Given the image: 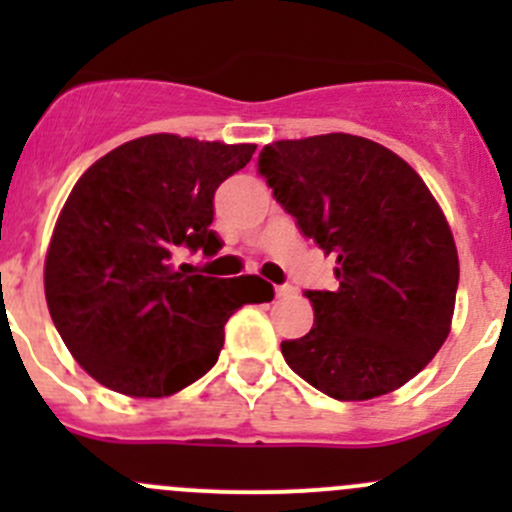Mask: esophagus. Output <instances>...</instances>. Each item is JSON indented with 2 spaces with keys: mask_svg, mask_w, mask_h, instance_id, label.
Listing matches in <instances>:
<instances>
[{
  "mask_svg": "<svg viewBox=\"0 0 512 512\" xmlns=\"http://www.w3.org/2000/svg\"><path fill=\"white\" fill-rule=\"evenodd\" d=\"M275 294H277V297H292L294 287L292 285H277L275 287Z\"/></svg>",
  "mask_w": 512,
  "mask_h": 512,
  "instance_id": "34e87169",
  "label": "esophagus"
}]
</instances>
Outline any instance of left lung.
<instances>
[{
	"instance_id": "obj_1",
	"label": "left lung",
	"mask_w": 512,
	"mask_h": 512,
	"mask_svg": "<svg viewBox=\"0 0 512 512\" xmlns=\"http://www.w3.org/2000/svg\"><path fill=\"white\" fill-rule=\"evenodd\" d=\"M257 168L304 237L337 257L339 287L307 289L314 327L282 342L294 374L337 401L414 379L451 332L458 252L421 175L349 133L277 141Z\"/></svg>"
}]
</instances>
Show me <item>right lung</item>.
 <instances>
[{
	"instance_id": "1",
	"label": "right lung",
	"mask_w": 512,
	"mask_h": 512,
	"mask_svg": "<svg viewBox=\"0 0 512 512\" xmlns=\"http://www.w3.org/2000/svg\"><path fill=\"white\" fill-rule=\"evenodd\" d=\"M255 146L153 133L98 158L71 190L44 265L56 332L106 389L160 399L208 374L242 304L270 302L257 275L175 272L180 247L218 255L210 230L223 180Z\"/></svg>"
}]
</instances>
